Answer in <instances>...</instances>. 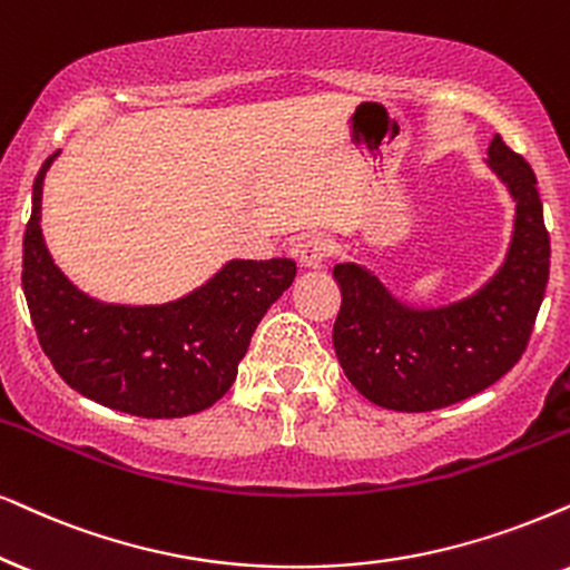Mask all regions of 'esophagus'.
<instances>
[{
	"mask_svg": "<svg viewBox=\"0 0 570 570\" xmlns=\"http://www.w3.org/2000/svg\"><path fill=\"white\" fill-rule=\"evenodd\" d=\"M331 252H334V244L326 236H307V239L294 244L292 255L302 268H321L331 257Z\"/></svg>",
	"mask_w": 570,
	"mask_h": 570,
	"instance_id": "34e87169",
	"label": "esophagus"
}]
</instances>
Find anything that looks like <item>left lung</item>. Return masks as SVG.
Masks as SVG:
<instances>
[{
    "mask_svg": "<svg viewBox=\"0 0 570 570\" xmlns=\"http://www.w3.org/2000/svg\"><path fill=\"white\" fill-rule=\"evenodd\" d=\"M487 168L513 197L515 220L505 261L473 294L415 307L365 265L334 268L342 289L334 323L338 365L381 407L426 413L455 405L505 376L529 344L550 278V234L537 176L500 134L489 141Z\"/></svg>",
    "mask_w": 570,
    "mask_h": 570,
    "instance_id": "left-lung-1",
    "label": "left lung"
}]
</instances>
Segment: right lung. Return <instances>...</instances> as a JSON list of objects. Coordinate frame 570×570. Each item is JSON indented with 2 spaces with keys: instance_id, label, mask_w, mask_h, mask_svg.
Here are the masks:
<instances>
[{
  "instance_id": "1",
  "label": "right lung",
  "mask_w": 570,
  "mask_h": 570,
  "mask_svg": "<svg viewBox=\"0 0 570 570\" xmlns=\"http://www.w3.org/2000/svg\"><path fill=\"white\" fill-rule=\"evenodd\" d=\"M47 157L33 181L23 236V292L41 350L68 386L139 417H184L228 392L249 338L292 286L289 257L228 261L197 289L165 305H107L78 289L41 234Z\"/></svg>"
}]
</instances>
